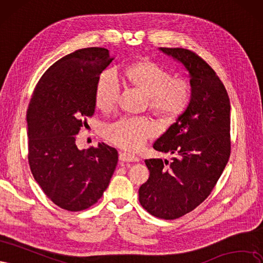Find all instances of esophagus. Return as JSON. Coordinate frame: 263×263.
I'll return each instance as SVG.
<instances>
[{"instance_id":"esophagus-1","label":"esophagus","mask_w":263,"mask_h":263,"mask_svg":"<svg viewBox=\"0 0 263 263\" xmlns=\"http://www.w3.org/2000/svg\"><path fill=\"white\" fill-rule=\"evenodd\" d=\"M119 159L121 162H139L140 158L131 153H120Z\"/></svg>"}]
</instances>
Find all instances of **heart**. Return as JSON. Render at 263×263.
<instances>
[{
    "mask_svg": "<svg viewBox=\"0 0 263 263\" xmlns=\"http://www.w3.org/2000/svg\"><path fill=\"white\" fill-rule=\"evenodd\" d=\"M133 85L148 96L149 106L166 120H175L187 108L191 90L188 82L172 74L159 64L145 61L126 71ZM121 92V81L117 71L109 69L100 74L95 88V104L101 110L112 109ZM157 125L145 117H122L109 123L105 137L125 149H139L157 133Z\"/></svg>",
    "mask_w": 263,
    "mask_h": 263,
    "instance_id": "heart-1",
    "label": "heart"
}]
</instances>
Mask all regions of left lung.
Instances as JSON below:
<instances>
[{
	"mask_svg": "<svg viewBox=\"0 0 263 263\" xmlns=\"http://www.w3.org/2000/svg\"><path fill=\"white\" fill-rule=\"evenodd\" d=\"M189 73L191 96L184 111L153 147L176 156L145 159L149 177L139 189L141 205L158 218L175 219L204 201L231 155V104L213 69L182 48H159Z\"/></svg>",
	"mask_w": 263,
	"mask_h": 263,
	"instance_id": "1",
	"label": "left lung"
}]
</instances>
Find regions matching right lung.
<instances>
[{"instance_id":"obj_1","label":"right lung","mask_w":263,"mask_h":263,"mask_svg":"<svg viewBox=\"0 0 263 263\" xmlns=\"http://www.w3.org/2000/svg\"><path fill=\"white\" fill-rule=\"evenodd\" d=\"M114 58L105 48H84L41 76L27 109L28 162L46 196L61 209H88L107 189L118 163L116 148L98 143L79 149L76 134L95 111L96 84Z\"/></svg>"}]
</instances>
